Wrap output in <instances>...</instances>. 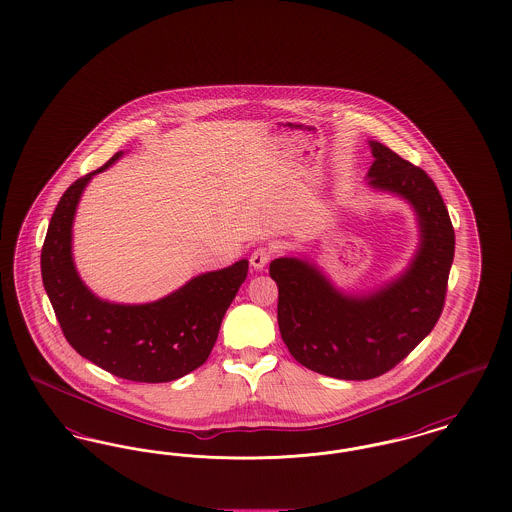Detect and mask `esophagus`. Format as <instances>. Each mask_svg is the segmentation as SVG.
Listing matches in <instances>:
<instances>
[{
  "mask_svg": "<svg viewBox=\"0 0 512 512\" xmlns=\"http://www.w3.org/2000/svg\"><path fill=\"white\" fill-rule=\"evenodd\" d=\"M270 259H272V249L270 247H257L251 253L249 263H251V267L255 268V270H263L270 263Z\"/></svg>",
  "mask_w": 512,
  "mask_h": 512,
  "instance_id": "esophagus-1",
  "label": "esophagus"
}]
</instances>
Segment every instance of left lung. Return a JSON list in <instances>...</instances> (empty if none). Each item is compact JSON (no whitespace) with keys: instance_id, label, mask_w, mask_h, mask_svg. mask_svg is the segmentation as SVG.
Wrapping results in <instances>:
<instances>
[{"instance_id":"1","label":"left lung","mask_w":512,"mask_h":512,"mask_svg":"<svg viewBox=\"0 0 512 512\" xmlns=\"http://www.w3.org/2000/svg\"><path fill=\"white\" fill-rule=\"evenodd\" d=\"M372 190L399 195L416 213L420 244L395 280L374 292L334 288L315 263L280 257L270 263L278 286V326L293 359L340 380H370L401 363L443 311L455 230L434 180L390 147L368 142Z\"/></svg>"}]
</instances>
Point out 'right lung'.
Instances as JSON below:
<instances>
[{
  "label": "right lung",
  "mask_w": 512,
  "mask_h": 512,
  "mask_svg": "<svg viewBox=\"0 0 512 512\" xmlns=\"http://www.w3.org/2000/svg\"><path fill=\"white\" fill-rule=\"evenodd\" d=\"M121 155L115 153L98 171L78 178L59 199L42 247V280L61 330L78 355L124 380L171 382L207 361L249 263L242 259L199 274L144 305L109 303L90 292L74 267V213L92 176Z\"/></svg>",
  "instance_id": "add662e5"
}]
</instances>
